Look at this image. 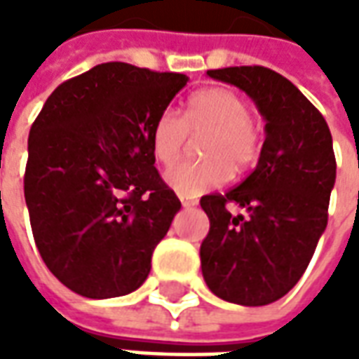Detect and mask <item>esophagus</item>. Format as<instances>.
Wrapping results in <instances>:
<instances>
[{
	"label": "esophagus",
	"mask_w": 359,
	"mask_h": 359,
	"mask_svg": "<svg viewBox=\"0 0 359 359\" xmlns=\"http://www.w3.org/2000/svg\"><path fill=\"white\" fill-rule=\"evenodd\" d=\"M179 200L182 203V208H194L198 200L196 198H190V196H184V194H179Z\"/></svg>",
	"instance_id": "1"
}]
</instances>
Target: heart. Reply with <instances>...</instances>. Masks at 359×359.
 I'll return each instance as SVG.
<instances>
[{"label":"heart","mask_w":359,"mask_h":359,"mask_svg":"<svg viewBox=\"0 0 359 359\" xmlns=\"http://www.w3.org/2000/svg\"><path fill=\"white\" fill-rule=\"evenodd\" d=\"M200 138L202 159L172 167L165 180L179 194L200 196L219 188L254 167L264 148V128L252 117L248 102L231 88H205L190 95L184 117L171 107L163 109L149 130L151 151L161 165H172L187 148L188 138Z\"/></svg>","instance_id":"obj_1"}]
</instances>
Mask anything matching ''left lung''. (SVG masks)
<instances>
[{
    "label": "left lung",
    "mask_w": 359,
    "mask_h": 359,
    "mask_svg": "<svg viewBox=\"0 0 359 359\" xmlns=\"http://www.w3.org/2000/svg\"><path fill=\"white\" fill-rule=\"evenodd\" d=\"M208 74L254 100L265 118V142L250 177L225 194L200 200L210 217L200 246L203 278L223 300L267 306L300 280L325 233L337 179L331 130L316 105L267 67ZM229 203L249 215L233 216Z\"/></svg>",
    "instance_id": "obj_1"
}]
</instances>
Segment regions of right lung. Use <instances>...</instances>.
<instances>
[{
	"label": "right lung",
	"mask_w": 359,
	"mask_h": 359,
	"mask_svg": "<svg viewBox=\"0 0 359 359\" xmlns=\"http://www.w3.org/2000/svg\"><path fill=\"white\" fill-rule=\"evenodd\" d=\"M187 82L102 63L59 84L36 117L25 200L43 264L73 292L117 298L148 278L180 210L154 167L149 130Z\"/></svg>",
	"instance_id": "obj_1"
}]
</instances>
